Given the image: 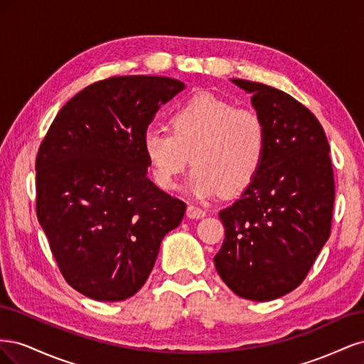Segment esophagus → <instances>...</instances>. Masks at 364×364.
<instances>
[{"instance_id":"esophagus-1","label":"esophagus","mask_w":364,"mask_h":364,"mask_svg":"<svg viewBox=\"0 0 364 364\" xmlns=\"http://www.w3.org/2000/svg\"><path fill=\"white\" fill-rule=\"evenodd\" d=\"M186 215H188L190 218H202L206 215L205 209L196 206V205H188V208H186Z\"/></svg>"}]
</instances>
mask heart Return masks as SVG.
I'll list each match as a JSON object with an SVG mask.
<instances>
[{
    "label": "heart",
    "instance_id": "heart-1",
    "mask_svg": "<svg viewBox=\"0 0 364 364\" xmlns=\"http://www.w3.org/2000/svg\"><path fill=\"white\" fill-rule=\"evenodd\" d=\"M171 130L150 126L142 150L161 188H174L176 179L193 162L186 186L200 199L237 193L255 179L266 153L267 132L252 109L235 107L213 94L200 92L176 107Z\"/></svg>",
    "mask_w": 364,
    "mask_h": 364
}]
</instances>
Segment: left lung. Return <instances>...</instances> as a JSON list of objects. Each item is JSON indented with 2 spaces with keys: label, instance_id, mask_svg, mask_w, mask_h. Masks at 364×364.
Instances as JSON below:
<instances>
[{
  "label": "left lung",
  "instance_id": "obj_1",
  "mask_svg": "<svg viewBox=\"0 0 364 364\" xmlns=\"http://www.w3.org/2000/svg\"><path fill=\"white\" fill-rule=\"evenodd\" d=\"M232 83L252 94L267 142L255 179L218 214L225 241L214 264L240 297L273 301L299 287L331 232L329 144L314 114L291 95L257 82Z\"/></svg>",
  "mask_w": 364,
  "mask_h": 364
}]
</instances>
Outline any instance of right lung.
<instances>
[{
    "label": "right lung",
    "instance_id": "obj_1",
    "mask_svg": "<svg viewBox=\"0 0 364 364\" xmlns=\"http://www.w3.org/2000/svg\"><path fill=\"white\" fill-rule=\"evenodd\" d=\"M185 87L159 75H119L75 94L36 156V214L60 273L95 301L134 296L186 205L147 178L142 135Z\"/></svg>",
    "mask_w": 364,
    "mask_h": 364
}]
</instances>
